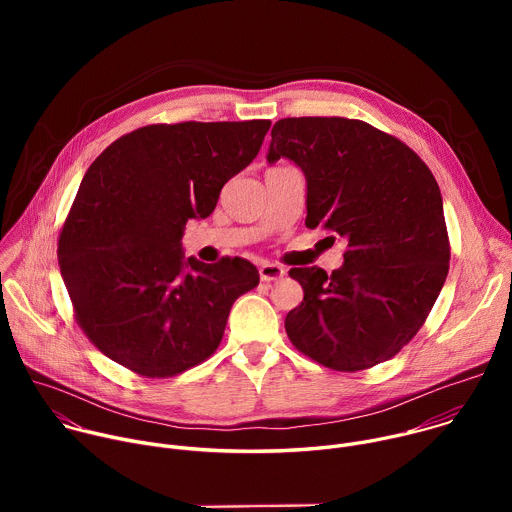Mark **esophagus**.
I'll list each match as a JSON object with an SVG mask.
<instances>
[{
	"mask_svg": "<svg viewBox=\"0 0 512 512\" xmlns=\"http://www.w3.org/2000/svg\"><path fill=\"white\" fill-rule=\"evenodd\" d=\"M259 275H261V281H277L285 275V269L281 265H275V263H263L259 267Z\"/></svg>",
	"mask_w": 512,
	"mask_h": 512,
	"instance_id": "34e87169",
	"label": "esophagus"
}]
</instances>
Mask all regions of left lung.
I'll list each match as a JSON object with an SVG mask.
<instances>
[{"label": "left lung", "mask_w": 512, "mask_h": 512, "mask_svg": "<svg viewBox=\"0 0 512 512\" xmlns=\"http://www.w3.org/2000/svg\"><path fill=\"white\" fill-rule=\"evenodd\" d=\"M306 176V225L346 243L344 263L294 267L304 302L285 318L294 346L334 371L395 356L421 328L448 277L442 192L397 137L344 117H287L271 129L267 162Z\"/></svg>", "instance_id": "left-lung-1"}]
</instances>
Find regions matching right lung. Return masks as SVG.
Here are the masks:
<instances>
[{
  "label": "right lung",
  "mask_w": 512,
  "mask_h": 512,
  "mask_svg": "<svg viewBox=\"0 0 512 512\" xmlns=\"http://www.w3.org/2000/svg\"><path fill=\"white\" fill-rule=\"evenodd\" d=\"M269 125H148L83 176L58 241L60 273L85 334L125 369L172 377L206 360L235 300L259 283L247 259L184 257L182 235L255 160Z\"/></svg>",
  "instance_id": "add662e5"
}]
</instances>
